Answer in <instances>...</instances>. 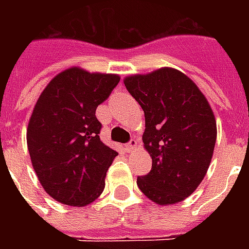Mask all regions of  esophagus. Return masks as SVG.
I'll use <instances>...</instances> for the list:
<instances>
[{
  "label": "esophagus",
  "mask_w": 249,
  "mask_h": 249,
  "mask_svg": "<svg viewBox=\"0 0 249 249\" xmlns=\"http://www.w3.org/2000/svg\"><path fill=\"white\" fill-rule=\"evenodd\" d=\"M137 146H139V142H137V140H130L129 142L125 145V148H126V151L129 152V153H132V152L135 151Z\"/></svg>",
  "instance_id": "esophagus-1"
}]
</instances>
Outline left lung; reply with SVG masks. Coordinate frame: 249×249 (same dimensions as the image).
<instances>
[{"label": "left lung", "mask_w": 249, "mask_h": 249, "mask_svg": "<svg viewBox=\"0 0 249 249\" xmlns=\"http://www.w3.org/2000/svg\"><path fill=\"white\" fill-rule=\"evenodd\" d=\"M128 92L145 114L142 142L151 172L137 178L146 197L159 205L180 203L203 181L216 144V120L197 85L173 68L125 77Z\"/></svg>", "instance_id": "1"}]
</instances>
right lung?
Instances as JSON below:
<instances>
[{
    "instance_id": "1",
    "label": "right lung",
    "mask_w": 249,
    "mask_h": 249,
    "mask_svg": "<svg viewBox=\"0 0 249 249\" xmlns=\"http://www.w3.org/2000/svg\"><path fill=\"white\" fill-rule=\"evenodd\" d=\"M120 76L69 68L42 90L30 116L26 142L46 193L58 203L84 207L103 193L117 152L100 140L96 109Z\"/></svg>"
}]
</instances>
